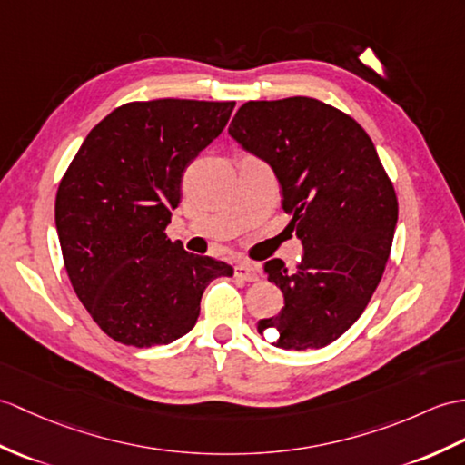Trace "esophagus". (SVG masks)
Here are the masks:
<instances>
[{
  "instance_id": "obj_1",
  "label": "esophagus",
  "mask_w": 465,
  "mask_h": 465,
  "mask_svg": "<svg viewBox=\"0 0 465 465\" xmlns=\"http://www.w3.org/2000/svg\"><path fill=\"white\" fill-rule=\"evenodd\" d=\"M233 272H235L237 279H243V282H250V283L259 282V277H262V269H259V265L250 263V262L237 263L233 267Z\"/></svg>"
}]
</instances>
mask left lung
<instances>
[{
    "label": "left lung",
    "instance_id": "1",
    "mask_svg": "<svg viewBox=\"0 0 465 465\" xmlns=\"http://www.w3.org/2000/svg\"><path fill=\"white\" fill-rule=\"evenodd\" d=\"M230 134L273 168L289 228L303 242L293 272L282 259L265 263L285 307L257 332L285 351L327 347L382 279L398 220L392 182L364 128L309 96L245 103Z\"/></svg>",
    "mask_w": 465,
    "mask_h": 465
}]
</instances>
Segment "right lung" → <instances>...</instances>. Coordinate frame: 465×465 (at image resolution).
Returning a JSON list of instances; mask_svg holds the SVG:
<instances>
[{
  "label": "right lung",
  "mask_w": 465,
  "mask_h": 465,
  "mask_svg": "<svg viewBox=\"0 0 465 465\" xmlns=\"http://www.w3.org/2000/svg\"><path fill=\"white\" fill-rule=\"evenodd\" d=\"M233 101L118 106L84 138L55 198L63 262L93 321L126 347L168 344L196 325L203 289L233 275L170 242L190 162L220 136Z\"/></svg>",
  "instance_id": "1"
}]
</instances>
